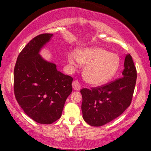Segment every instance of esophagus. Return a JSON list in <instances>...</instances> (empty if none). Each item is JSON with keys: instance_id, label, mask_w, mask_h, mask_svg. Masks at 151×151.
Listing matches in <instances>:
<instances>
[{"instance_id": "34e87169", "label": "esophagus", "mask_w": 151, "mask_h": 151, "mask_svg": "<svg viewBox=\"0 0 151 151\" xmlns=\"http://www.w3.org/2000/svg\"><path fill=\"white\" fill-rule=\"evenodd\" d=\"M72 86H73V89L74 90H79L81 89V85L80 84H79V82H78V81L77 80H74L73 81V82H72Z\"/></svg>"}]
</instances>
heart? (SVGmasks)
Masks as SVG:
<instances>
[{"instance_id": "heart-1", "label": "heart", "mask_w": 151, "mask_h": 151, "mask_svg": "<svg viewBox=\"0 0 151 151\" xmlns=\"http://www.w3.org/2000/svg\"><path fill=\"white\" fill-rule=\"evenodd\" d=\"M71 66H77V62L86 65L84 77L92 85H101L110 80L116 73L120 60L116 53L100 47L83 48L68 55Z\"/></svg>"}]
</instances>
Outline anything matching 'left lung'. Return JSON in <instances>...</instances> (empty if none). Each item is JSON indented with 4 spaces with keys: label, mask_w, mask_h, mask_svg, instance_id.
Returning <instances> with one entry per match:
<instances>
[{
    "label": "left lung",
    "mask_w": 151,
    "mask_h": 151,
    "mask_svg": "<svg viewBox=\"0 0 151 151\" xmlns=\"http://www.w3.org/2000/svg\"><path fill=\"white\" fill-rule=\"evenodd\" d=\"M122 74L123 77L104 85L81 89L83 119L90 126L108 124L124 113L131 104L137 72L130 54L126 56Z\"/></svg>",
    "instance_id": "1"
}]
</instances>
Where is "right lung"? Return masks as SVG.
Wrapping results in <instances>:
<instances>
[{
	"label": "right lung",
	"instance_id": "add662e5",
	"mask_svg": "<svg viewBox=\"0 0 151 151\" xmlns=\"http://www.w3.org/2000/svg\"><path fill=\"white\" fill-rule=\"evenodd\" d=\"M52 35L44 33L32 38L19 54L14 68L15 99L29 117L42 124H51L61 117L72 91L73 78L39 55Z\"/></svg>",
	"mask_w": 151,
	"mask_h": 151
}]
</instances>
